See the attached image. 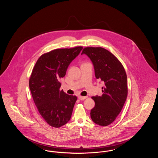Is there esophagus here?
Here are the masks:
<instances>
[{"label": "esophagus", "mask_w": 158, "mask_h": 158, "mask_svg": "<svg viewBox=\"0 0 158 158\" xmlns=\"http://www.w3.org/2000/svg\"><path fill=\"white\" fill-rule=\"evenodd\" d=\"M87 97H82V96H78V99H80V100H84L86 98H87Z\"/></svg>", "instance_id": "esophagus-1"}]
</instances>
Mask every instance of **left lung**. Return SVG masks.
Masks as SVG:
<instances>
[{"label": "left lung", "instance_id": "obj_1", "mask_svg": "<svg viewBox=\"0 0 158 158\" xmlns=\"http://www.w3.org/2000/svg\"><path fill=\"white\" fill-rule=\"evenodd\" d=\"M83 54L89 57L96 78L104 84L102 88V94L92 97L95 105L90 110V117L99 126H108L120 113L127 98L126 71L118 59L104 48L85 47Z\"/></svg>", "mask_w": 158, "mask_h": 158}]
</instances>
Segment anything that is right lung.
<instances>
[{
    "instance_id": "add662e5",
    "label": "right lung",
    "mask_w": 158,
    "mask_h": 158,
    "mask_svg": "<svg viewBox=\"0 0 158 158\" xmlns=\"http://www.w3.org/2000/svg\"><path fill=\"white\" fill-rule=\"evenodd\" d=\"M82 48H58L44 53L32 71L29 86L34 102L42 117L53 127L64 126L71 118L77 97L60 90V81Z\"/></svg>"
}]
</instances>
